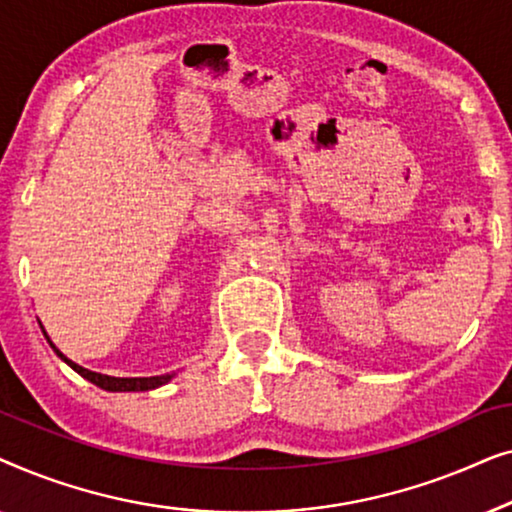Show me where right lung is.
Instances as JSON below:
<instances>
[{
	"label": "right lung",
	"instance_id": "1",
	"mask_svg": "<svg viewBox=\"0 0 512 512\" xmlns=\"http://www.w3.org/2000/svg\"><path fill=\"white\" fill-rule=\"evenodd\" d=\"M39 326H41V324H39ZM41 331H44V328H41ZM44 335H46V331H44ZM46 340L51 342V338H48V335H46ZM51 347H53V352L58 354L60 359L67 363L69 368L76 370V373H79L81 377H86L88 382H93L95 387H100V389H104V391H151V389L163 387V384H167V382H170L172 377H174V373L153 375V377H111V375L93 373V370L83 368V366H79V363H74L72 359H67V356L62 354L60 349L53 345V342H51Z\"/></svg>",
	"mask_w": 512,
	"mask_h": 512
}]
</instances>
